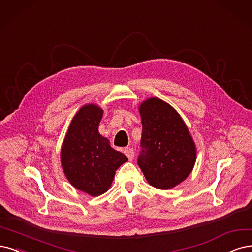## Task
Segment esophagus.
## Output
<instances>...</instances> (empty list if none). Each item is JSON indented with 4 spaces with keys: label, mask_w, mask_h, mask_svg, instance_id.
Instances as JSON below:
<instances>
[{
    "label": "esophagus",
    "mask_w": 252,
    "mask_h": 252,
    "mask_svg": "<svg viewBox=\"0 0 252 252\" xmlns=\"http://www.w3.org/2000/svg\"><path fill=\"white\" fill-rule=\"evenodd\" d=\"M125 155L128 158L129 161H132L134 159V151L132 150V148H126Z\"/></svg>",
    "instance_id": "obj_1"
}]
</instances>
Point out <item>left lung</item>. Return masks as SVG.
Returning a JSON list of instances; mask_svg holds the SVG:
<instances>
[{
    "label": "left lung",
    "instance_id": "8db88e82",
    "mask_svg": "<svg viewBox=\"0 0 252 252\" xmlns=\"http://www.w3.org/2000/svg\"><path fill=\"white\" fill-rule=\"evenodd\" d=\"M142 152L138 165L151 186L174 188L188 178L196 162V146L185 121L172 106L150 97L139 106Z\"/></svg>",
    "mask_w": 252,
    "mask_h": 252
}]
</instances>
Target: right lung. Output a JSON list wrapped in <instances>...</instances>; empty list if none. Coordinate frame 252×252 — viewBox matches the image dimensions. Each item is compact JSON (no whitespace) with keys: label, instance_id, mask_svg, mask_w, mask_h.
Segmentation results:
<instances>
[{"label":"right lung","instance_id":"obj_1","mask_svg":"<svg viewBox=\"0 0 252 252\" xmlns=\"http://www.w3.org/2000/svg\"><path fill=\"white\" fill-rule=\"evenodd\" d=\"M104 111L95 104L80 108L71 119L61 146V166L74 188L90 196L106 193L115 171L127 162L123 153L115 151L98 132Z\"/></svg>","mask_w":252,"mask_h":252}]
</instances>
